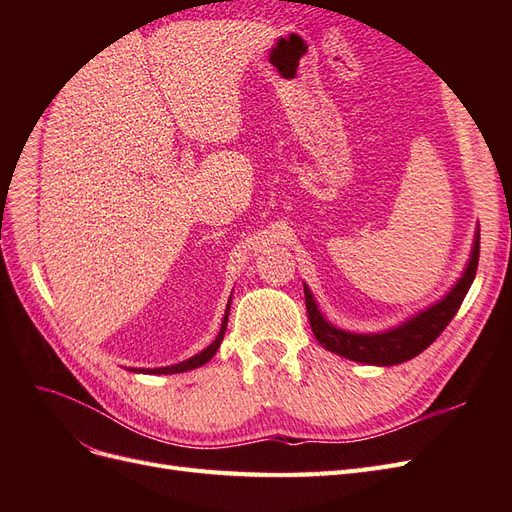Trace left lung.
Returning a JSON list of instances; mask_svg holds the SVG:
<instances>
[{
    "mask_svg": "<svg viewBox=\"0 0 512 512\" xmlns=\"http://www.w3.org/2000/svg\"><path fill=\"white\" fill-rule=\"evenodd\" d=\"M478 252H480V232L474 239L472 258L468 262V269L463 273L457 286L446 294V297L433 307L425 309L416 318L401 324V327L378 333V335H356L342 329H335L333 324L322 318L318 307L314 303L312 292L305 290V305H307V318L312 324V331L318 339V344L327 350L344 356V359L367 363V365H397L414 359L416 354H421L425 348H429L440 333L448 327L461 307L463 299L474 282V275L478 269Z\"/></svg>",
    "mask_w": 512,
    "mask_h": 512,
    "instance_id": "left-lung-1",
    "label": "left lung"
}]
</instances>
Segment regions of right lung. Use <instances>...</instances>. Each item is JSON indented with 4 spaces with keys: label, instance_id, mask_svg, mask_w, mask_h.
Returning <instances> with one entry per match:
<instances>
[{
    "label": "right lung",
    "instance_id": "1",
    "mask_svg": "<svg viewBox=\"0 0 512 512\" xmlns=\"http://www.w3.org/2000/svg\"><path fill=\"white\" fill-rule=\"evenodd\" d=\"M228 309H230V303L226 307V314H224V322H222V329L218 333V337H215V342L211 346H207L203 352L194 354L192 359L183 361V363H177V365H170V367H156V369H147V374H181V371H188V369H196L200 365H205L207 361H211V356L218 352L222 339H224V331H226V324H228ZM132 371H141V369H132ZM145 374V369H143Z\"/></svg>",
    "mask_w": 512,
    "mask_h": 512
}]
</instances>
